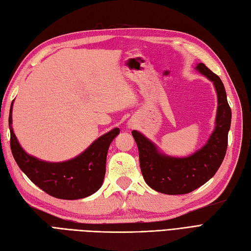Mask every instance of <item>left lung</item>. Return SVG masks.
Returning a JSON list of instances; mask_svg holds the SVG:
<instances>
[{
  "instance_id": "left-lung-1",
  "label": "left lung",
  "mask_w": 251,
  "mask_h": 251,
  "mask_svg": "<svg viewBox=\"0 0 251 251\" xmlns=\"http://www.w3.org/2000/svg\"><path fill=\"white\" fill-rule=\"evenodd\" d=\"M210 81L218 94L215 127L206 145L187 157H172L159 152L153 142L137 131H132L139 152V164L145 181L153 190L170 194L192 192L207 182L219 170L228 144L231 125V110L227 101L225 86L218 75L204 63L195 67Z\"/></svg>"
}]
</instances>
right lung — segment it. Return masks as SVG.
I'll use <instances>...</instances> for the list:
<instances>
[{"label": "right lung", "mask_w": 251, "mask_h": 251, "mask_svg": "<svg viewBox=\"0 0 251 251\" xmlns=\"http://www.w3.org/2000/svg\"><path fill=\"white\" fill-rule=\"evenodd\" d=\"M12 103L8 119L10 148L13 158L27 177L47 194L61 200L84 199L99 190L105 175L107 150L119 128L103 134L75 158L62 162L44 161L27 154L20 146L11 126Z\"/></svg>", "instance_id": "obj_1"}]
</instances>
